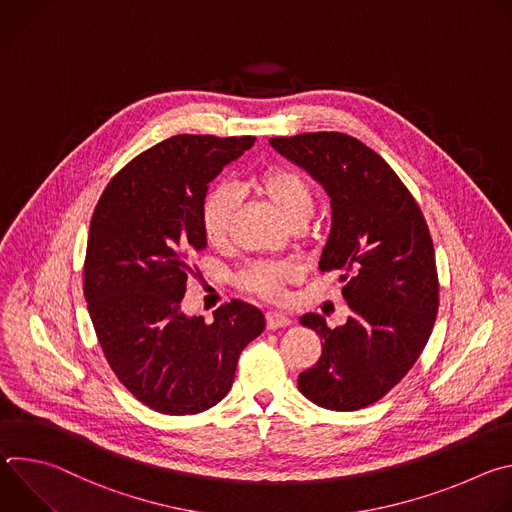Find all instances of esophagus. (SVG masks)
<instances>
[{
    "mask_svg": "<svg viewBox=\"0 0 512 512\" xmlns=\"http://www.w3.org/2000/svg\"><path fill=\"white\" fill-rule=\"evenodd\" d=\"M265 320H267L269 330H279V328H285V326L291 324V320L281 312H267Z\"/></svg>",
    "mask_w": 512,
    "mask_h": 512,
    "instance_id": "34e87169",
    "label": "esophagus"
}]
</instances>
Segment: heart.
<instances>
[{
  "label": "heart",
  "instance_id": "heart-1",
  "mask_svg": "<svg viewBox=\"0 0 512 512\" xmlns=\"http://www.w3.org/2000/svg\"><path fill=\"white\" fill-rule=\"evenodd\" d=\"M253 186L261 192L285 218L289 227H304L316 206V194L310 180L291 168H267L253 178ZM237 210V194L231 186L212 188L200 206L202 231L208 243L221 245L229 237L233 214ZM294 267L287 263H255L241 273L245 289L263 298L281 296L283 283L294 277Z\"/></svg>",
  "mask_w": 512,
  "mask_h": 512
}]
</instances>
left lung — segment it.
<instances>
[{
    "instance_id": "1",
    "label": "left lung",
    "mask_w": 512,
    "mask_h": 512,
    "mask_svg": "<svg viewBox=\"0 0 512 512\" xmlns=\"http://www.w3.org/2000/svg\"><path fill=\"white\" fill-rule=\"evenodd\" d=\"M269 143L330 196L318 267L342 273L352 310L334 330L320 314L300 318L322 338V356L298 389L332 411L373 405L409 373L433 330L440 285L425 218L393 168L356 137L318 131Z\"/></svg>"
}]
</instances>
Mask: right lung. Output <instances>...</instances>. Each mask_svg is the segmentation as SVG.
I'll list each match as a JSON object with an SVG mask.
<instances>
[{
  "mask_svg": "<svg viewBox=\"0 0 512 512\" xmlns=\"http://www.w3.org/2000/svg\"><path fill=\"white\" fill-rule=\"evenodd\" d=\"M255 137L174 135L133 158L105 188L91 218L85 300L109 367L143 405L194 415L233 385L243 348L265 316L233 300L214 322L186 316L194 253L206 247L200 206L208 184Z\"/></svg>",
  "mask_w": 512,
  "mask_h": 512,
  "instance_id": "right-lung-1",
  "label": "right lung"
}]
</instances>
